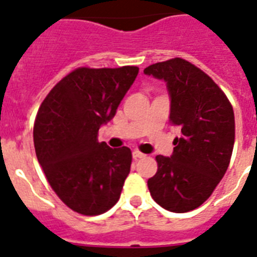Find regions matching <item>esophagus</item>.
Returning a JSON list of instances; mask_svg holds the SVG:
<instances>
[{
	"mask_svg": "<svg viewBox=\"0 0 257 257\" xmlns=\"http://www.w3.org/2000/svg\"><path fill=\"white\" fill-rule=\"evenodd\" d=\"M141 158H145V154H142V153L139 152V150H135V152H133V159L137 161V159H141Z\"/></svg>",
	"mask_w": 257,
	"mask_h": 257,
	"instance_id": "obj_1",
	"label": "esophagus"
}]
</instances>
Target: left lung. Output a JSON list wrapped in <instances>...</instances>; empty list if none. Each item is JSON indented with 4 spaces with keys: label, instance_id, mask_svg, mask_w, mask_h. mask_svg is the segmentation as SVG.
I'll return each mask as SVG.
<instances>
[{
    "label": "left lung",
    "instance_id": "8db88e82",
    "mask_svg": "<svg viewBox=\"0 0 257 257\" xmlns=\"http://www.w3.org/2000/svg\"><path fill=\"white\" fill-rule=\"evenodd\" d=\"M144 73L166 82L170 121L182 131L171 157L157 155L158 171L148 180L149 191L166 210L189 212L210 197L227 170L235 140L234 111L217 83L187 60L157 62Z\"/></svg>",
    "mask_w": 257,
    "mask_h": 257
}]
</instances>
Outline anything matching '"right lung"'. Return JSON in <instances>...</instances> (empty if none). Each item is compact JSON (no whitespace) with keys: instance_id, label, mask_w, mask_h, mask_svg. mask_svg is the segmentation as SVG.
<instances>
[{"instance_id":"1","label":"right lung","mask_w":257,"mask_h":257,"mask_svg":"<svg viewBox=\"0 0 257 257\" xmlns=\"http://www.w3.org/2000/svg\"><path fill=\"white\" fill-rule=\"evenodd\" d=\"M137 74V66L75 69L39 108L34 125L38 161L56 195L79 214H102L121 195L132 152L98 142V132L116 115Z\"/></svg>"}]
</instances>
